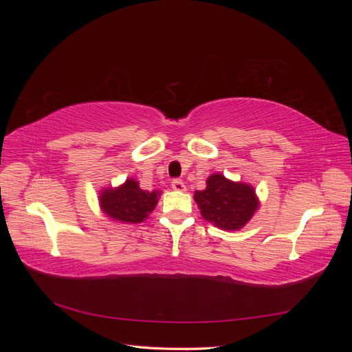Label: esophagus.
Instances as JSON below:
<instances>
[{"instance_id":"34e87169","label":"esophagus","mask_w":352,"mask_h":352,"mask_svg":"<svg viewBox=\"0 0 352 352\" xmlns=\"http://www.w3.org/2000/svg\"><path fill=\"white\" fill-rule=\"evenodd\" d=\"M172 188H173L175 190H180V192H182V190L186 189L185 184H184L180 179H173V180H172Z\"/></svg>"}]
</instances>
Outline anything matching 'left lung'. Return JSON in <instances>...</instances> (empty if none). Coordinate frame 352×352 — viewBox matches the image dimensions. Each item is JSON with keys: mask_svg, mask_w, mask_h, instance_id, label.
<instances>
[{"mask_svg": "<svg viewBox=\"0 0 352 352\" xmlns=\"http://www.w3.org/2000/svg\"><path fill=\"white\" fill-rule=\"evenodd\" d=\"M195 201L207 221L225 230H236L247 225L258 207L254 189L216 173L207 179V188L197 190Z\"/></svg>", "mask_w": 352, "mask_h": 352, "instance_id": "8db88e82", "label": "left lung"}]
</instances>
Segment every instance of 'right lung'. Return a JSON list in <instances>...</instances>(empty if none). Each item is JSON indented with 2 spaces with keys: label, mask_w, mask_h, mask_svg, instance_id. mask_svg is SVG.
<instances>
[{
  "label": "right lung",
  "mask_w": 352,
  "mask_h": 352,
  "mask_svg": "<svg viewBox=\"0 0 352 352\" xmlns=\"http://www.w3.org/2000/svg\"><path fill=\"white\" fill-rule=\"evenodd\" d=\"M158 201L157 190H144L133 179L116 189H105L101 192L100 202L102 211L113 220L129 223H141L155 208Z\"/></svg>",
  "instance_id": "right-lung-1"
}]
</instances>
